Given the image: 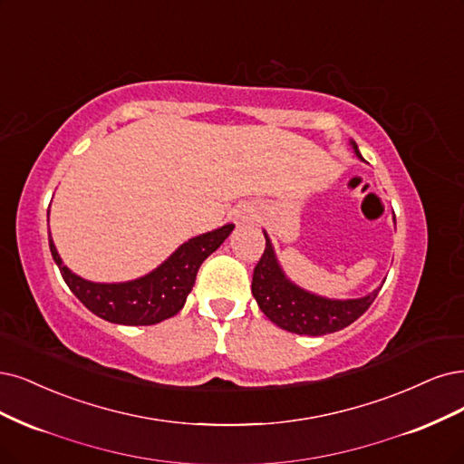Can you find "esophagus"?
<instances>
[{"mask_svg":"<svg viewBox=\"0 0 464 464\" xmlns=\"http://www.w3.org/2000/svg\"><path fill=\"white\" fill-rule=\"evenodd\" d=\"M253 215H251V211H239L237 213V220H247V218H251Z\"/></svg>","mask_w":464,"mask_h":464,"instance_id":"34e87169","label":"esophagus"}]
</instances>
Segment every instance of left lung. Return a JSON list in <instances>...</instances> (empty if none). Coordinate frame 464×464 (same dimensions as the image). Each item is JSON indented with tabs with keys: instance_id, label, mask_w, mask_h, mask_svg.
Listing matches in <instances>:
<instances>
[{
	"instance_id": "8db88e82",
	"label": "left lung",
	"mask_w": 464,
	"mask_h": 464,
	"mask_svg": "<svg viewBox=\"0 0 464 464\" xmlns=\"http://www.w3.org/2000/svg\"><path fill=\"white\" fill-rule=\"evenodd\" d=\"M351 146L361 161H364L357 143L351 141ZM265 239L266 247L253 270L251 294L257 299L259 309L282 330L305 335H324L343 330L372 305L380 292L378 287L372 294L359 299H326L301 290L299 285L285 278L266 232Z\"/></svg>"
}]
</instances>
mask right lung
<instances>
[{
    "label": "right lung",
    "mask_w": 464,
    "mask_h": 464,
    "mask_svg": "<svg viewBox=\"0 0 464 464\" xmlns=\"http://www.w3.org/2000/svg\"><path fill=\"white\" fill-rule=\"evenodd\" d=\"M234 225H225L188 239L150 275L121 284H98L76 276L63 265L50 236L52 257L69 290L82 305L107 323L126 326H150L177 314L196 284L201 263L220 247Z\"/></svg>",
    "instance_id": "obj_1"
}]
</instances>
